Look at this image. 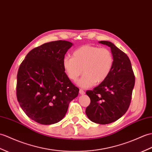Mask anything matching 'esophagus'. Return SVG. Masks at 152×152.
I'll list each match as a JSON object with an SVG mask.
<instances>
[{"mask_svg":"<svg viewBox=\"0 0 152 152\" xmlns=\"http://www.w3.org/2000/svg\"><path fill=\"white\" fill-rule=\"evenodd\" d=\"M80 94H82V95H83V94H85V91H83V90H82V89H80Z\"/></svg>","mask_w":152,"mask_h":152,"instance_id":"esophagus-1","label":"esophagus"}]
</instances>
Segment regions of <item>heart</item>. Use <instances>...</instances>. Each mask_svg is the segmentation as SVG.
<instances>
[{
	"label": "heart",
	"instance_id": "1",
	"mask_svg": "<svg viewBox=\"0 0 152 152\" xmlns=\"http://www.w3.org/2000/svg\"><path fill=\"white\" fill-rule=\"evenodd\" d=\"M114 63L112 52L107 48L83 45L73 52V57L66 56L63 67L70 80L76 81L83 72L77 85L81 87H92L106 80Z\"/></svg>",
	"mask_w": 152,
	"mask_h": 152
}]
</instances>
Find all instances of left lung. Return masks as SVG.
I'll return each instance as SVG.
<instances>
[{
  "label": "left lung",
  "mask_w": 152,
  "mask_h": 152,
  "mask_svg": "<svg viewBox=\"0 0 152 152\" xmlns=\"http://www.w3.org/2000/svg\"><path fill=\"white\" fill-rule=\"evenodd\" d=\"M99 43L108 46L114 58V63L109 75L93 91H87L90 105L86 113L91 121L107 124L117 121L129 108L135 76L131 61L124 52L111 42L101 41Z\"/></svg>",
  "instance_id": "left-lung-1"
}]
</instances>
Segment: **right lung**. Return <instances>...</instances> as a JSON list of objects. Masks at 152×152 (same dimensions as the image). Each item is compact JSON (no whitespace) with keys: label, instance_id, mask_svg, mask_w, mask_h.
<instances>
[{"label":"right lung","instance_id":"1","mask_svg":"<svg viewBox=\"0 0 152 152\" xmlns=\"http://www.w3.org/2000/svg\"><path fill=\"white\" fill-rule=\"evenodd\" d=\"M73 44L66 41L45 43L32 49L21 63L17 77V98L26 115L41 124L64 118L70 102L78 95L63 67Z\"/></svg>","mask_w":152,"mask_h":152}]
</instances>
